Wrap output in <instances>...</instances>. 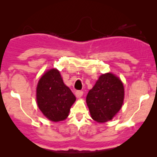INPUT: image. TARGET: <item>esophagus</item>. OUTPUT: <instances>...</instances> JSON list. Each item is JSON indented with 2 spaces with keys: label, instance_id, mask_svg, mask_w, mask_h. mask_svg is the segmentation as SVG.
<instances>
[{
  "label": "esophagus",
  "instance_id": "esophagus-1",
  "mask_svg": "<svg viewBox=\"0 0 157 157\" xmlns=\"http://www.w3.org/2000/svg\"><path fill=\"white\" fill-rule=\"evenodd\" d=\"M83 95V92L82 91H80V90H77L75 92V96L77 98H81L82 96Z\"/></svg>",
  "mask_w": 157,
  "mask_h": 157
}]
</instances>
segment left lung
<instances>
[{"label": "left lung", "mask_w": 157, "mask_h": 157, "mask_svg": "<svg viewBox=\"0 0 157 157\" xmlns=\"http://www.w3.org/2000/svg\"><path fill=\"white\" fill-rule=\"evenodd\" d=\"M124 97V86L119 78L112 73L100 75L86 96L92 118L99 123L111 120L121 108Z\"/></svg>", "instance_id": "1"}]
</instances>
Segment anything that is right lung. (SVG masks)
<instances>
[{
	"instance_id": "obj_1",
	"label": "right lung",
	"mask_w": 157,
	"mask_h": 157,
	"mask_svg": "<svg viewBox=\"0 0 157 157\" xmlns=\"http://www.w3.org/2000/svg\"><path fill=\"white\" fill-rule=\"evenodd\" d=\"M76 98L64 85L58 70L47 71L39 80L36 87V101L40 110L52 121L67 118L70 108Z\"/></svg>"
}]
</instances>
